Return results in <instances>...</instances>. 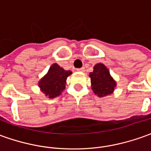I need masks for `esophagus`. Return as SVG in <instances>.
Here are the masks:
<instances>
[{
  "label": "esophagus",
  "mask_w": 151,
  "mask_h": 151,
  "mask_svg": "<svg viewBox=\"0 0 151 151\" xmlns=\"http://www.w3.org/2000/svg\"><path fill=\"white\" fill-rule=\"evenodd\" d=\"M76 70H77V71H79V72H83V71H84V67L78 68V69H76Z\"/></svg>",
  "instance_id": "obj_1"
}]
</instances>
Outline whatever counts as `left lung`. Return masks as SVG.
I'll list each match as a JSON object with an SVG mask.
<instances>
[{
  "label": "left lung",
  "mask_w": 151,
  "mask_h": 151,
  "mask_svg": "<svg viewBox=\"0 0 151 151\" xmlns=\"http://www.w3.org/2000/svg\"><path fill=\"white\" fill-rule=\"evenodd\" d=\"M92 90L99 98L112 94L116 88V81L113 79L108 68L103 63H97L89 73Z\"/></svg>",
  "instance_id": "left-lung-1"
}]
</instances>
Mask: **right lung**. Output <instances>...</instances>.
I'll return each mask as SVG.
<instances>
[{
    "mask_svg": "<svg viewBox=\"0 0 151 151\" xmlns=\"http://www.w3.org/2000/svg\"><path fill=\"white\" fill-rule=\"evenodd\" d=\"M72 72L64 70L58 64L53 63L38 83L40 91L49 98L58 97L65 89L67 77Z\"/></svg>",
    "mask_w": 151,
    "mask_h": 151,
    "instance_id": "right-lung-1",
    "label": "right lung"
}]
</instances>
